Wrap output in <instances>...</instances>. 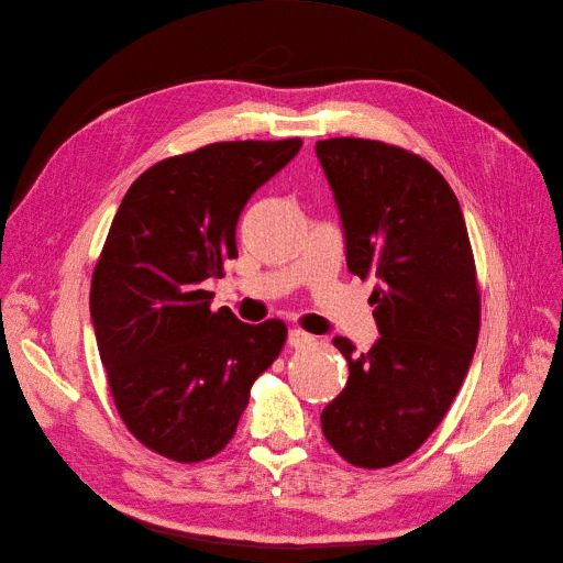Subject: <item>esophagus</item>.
<instances>
[{
  "mask_svg": "<svg viewBox=\"0 0 563 563\" xmlns=\"http://www.w3.org/2000/svg\"><path fill=\"white\" fill-rule=\"evenodd\" d=\"M314 343H317V338L310 335V333H305V331H300V329H291V331H288V345L296 347V350L312 347Z\"/></svg>",
  "mask_w": 563,
  "mask_h": 563,
  "instance_id": "obj_1",
  "label": "esophagus"
}]
</instances>
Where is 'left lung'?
I'll return each instance as SVG.
<instances>
[{"label":"left lung","instance_id":"8db88e82","mask_svg":"<svg viewBox=\"0 0 563 563\" xmlns=\"http://www.w3.org/2000/svg\"><path fill=\"white\" fill-rule=\"evenodd\" d=\"M317 157L343 220L347 269L376 279L380 338L354 352L345 389L321 432L347 463L380 470L416 453L444 420L476 350L482 296L463 211L446 178L413 152L368 139H329Z\"/></svg>","mask_w":563,"mask_h":563}]
</instances>
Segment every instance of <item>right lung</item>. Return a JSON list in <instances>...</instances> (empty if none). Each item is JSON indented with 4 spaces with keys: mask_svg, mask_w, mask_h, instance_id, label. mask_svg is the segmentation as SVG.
<instances>
[{
    "mask_svg": "<svg viewBox=\"0 0 563 563\" xmlns=\"http://www.w3.org/2000/svg\"><path fill=\"white\" fill-rule=\"evenodd\" d=\"M302 141L211 143L129 187L93 267L91 321L119 416L143 446L199 463L228 446L286 323L211 310L203 282L236 258V220Z\"/></svg>",
    "mask_w": 563,
    "mask_h": 563,
    "instance_id": "obj_1",
    "label": "right lung"
}]
</instances>
